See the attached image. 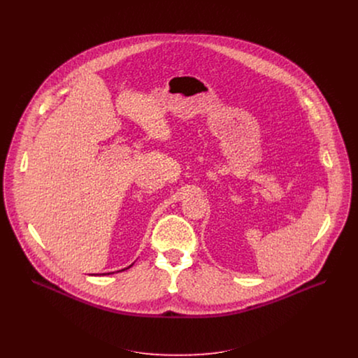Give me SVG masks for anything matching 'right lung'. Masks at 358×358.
Returning a JSON list of instances; mask_svg holds the SVG:
<instances>
[{"label": "right lung", "instance_id": "1", "mask_svg": "<svg viewBox=\"0 0 358 358\" xmlns=\"http://www.w3.org/2000/svg\"><path fill=\"white\" fill-rule=\"evenodd\" d=\"M131 266H132V264H131ZM131 266H129V267H131ZM129 267H127V268H129ZM127 268H122V270H127ZM122 270H120V271H122ZM106 274H111V273H103L102 275H106ZM92 275H95V274H92Z\"/></svg>", "mask_w": 358, "mask_h": 358}]
</instances>
